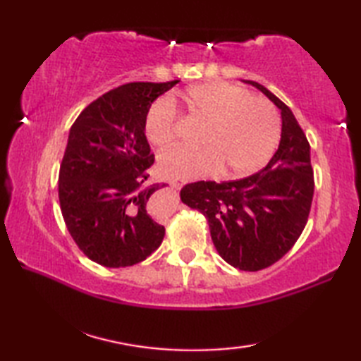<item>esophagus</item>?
Returning <instances> with one entry per match:
<instances>
[{
	"label": "esophagus",
	"instance_id": "1",
	"mask_svg": "<svg viewBox=\"0 0 361 361\" xmlns=\"http://www.w3.org/2000/svg\"><path fill=\"white\" fill-rule=\"evenodd\" d=\"M185 185H186L185 180H171V186L176 190H180Z\"/></svg>",
	"mask_w": 361,
	"mask_h": 361
}]
</instances>
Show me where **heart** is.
Here are the masks:
<instances>
[{"label":"heart","mask_w":361,"mask_h":361,"mask_svg":"<svg viewBox=\"0 0 361 361\" xmlns=\"http://www.w3.org/2000/svg\"><path fill=\"white\" fill-rule=\"evenodd\" d=\"M194 118L206 122L203 149L176 147L158 159L167 178L195 180L225 168L228 178L255 173L271 158L281 137V119L265 99L228 82L190 87L181 96ZM176 109L172 99L153 102L144 118V132L155 147H169L176 137Z\"/></svg>","instance_id":"heart-1"}]
</instances>
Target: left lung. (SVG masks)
Listing matches in <instances>:
<instances>
[{"mask_svg":"<svg viewBox=\"0 0 361 361\" xmlns=\"http://www.w3.org/2000/svg\"><path fill=\"white\" fill-rule=\"evenodd\" d=\"M281 110L279 147L262 171L235 181H197L181 202L202 212L220 257L243 271H259L288 252L307 224L313 198L310 145L295 114L257 82L245 80Z\"/></svg>","mask_w":361,"mask_h":361,"instance_id":"left-lung-1","label":"left lung"}]
</instances>
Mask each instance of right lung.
Instances as JSON below:
<instances>
[{"instance_id":"add662e5","label":"right lung","mask_w":361,"mask_h":361,"mask_svg":"<svg viewBox=\"0 0 361 361\" xmlns=\"http://www.w3.org/2000/svg\"><path fill=\"white\" fill-rule=\"evenodd\" d=\"M180 80L133 82L91 102L75 119L59 172V200L74 242L93 262L121 268L142 262L164 239L149 212L153 155L144 118Z\"/></svg>"}]
</instances>
